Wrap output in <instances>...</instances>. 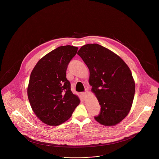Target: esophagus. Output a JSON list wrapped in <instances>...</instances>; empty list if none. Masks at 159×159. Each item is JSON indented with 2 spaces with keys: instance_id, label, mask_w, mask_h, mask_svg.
<instances>
[{
  "instance_id": "esophagus-1",
  "label": "esophagus",
  "mask_w": 159,
  "mask_h": 159,
  "mask_svg": "<svg viewBox=\"0 0 159 159\" xmlns=\"http://www.w3.org/2000/svg\"><path fill=\"white\" fill-rule=\"evenodd\" d=\"M81 94H82V97L83 99H85L86 98V96H87L86 93V92H82Z\"/></svg>"
}]
</instances>
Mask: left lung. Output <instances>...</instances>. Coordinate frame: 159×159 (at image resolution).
<instances>
[{
	"instance_id": "8db88e82",
	"label": "left lung",
	"mask_w": 159,
	"mask_h": 159,
	"mask_svg": "<svg viewBox=\"0 0 159 159\" xmlns=\"http://www.w3.org/2000/svg\"><path fill=\"white\" fill-rule=\"evenodd\" d=\"M77 54L89 70V84L101 106L95 119L108 126L118 124L128 114L134 98L130 70L119 56L97 43L82 46Z\"/></svg>"
}]
</instances>
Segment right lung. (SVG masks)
<instances>
[{
	"label": "right lung",
	"instance_id": "1",
	"mask_svg": "<svg viewBox=\"0 0 159 159\" xmlns=\"http://www.w3.org/2000/svg\"><path fill=\"white\" fill-rule=\"evenodd\" d=\"M78 48L60 46L39 61L31 73L27 95L38 118L49 126L67 121L80 103L66 77L68 64Z\"/></svg>",
	"mask_w": 159,
	"mask_h": 159
}]
</instances>
